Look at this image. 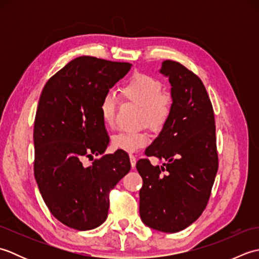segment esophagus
<instances>
[{"label":"esophagus","mask_w":259,"mask_h":259,"mask_svg":"<svg viewBox=\"0 0 259 259\" xmlns=\"http://www.w3.org/2000/svg\"><path fill=\"white\" fill-rule=\"evenodd\" d=\"M130 162H131V167L135 168L136 167V162H137V158L135 155H133V153H130Z\"/></svg>","instance_id":"esophagus-1"}]
</instances>
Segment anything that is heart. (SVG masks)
<instances>
[{"mask_svg":"<svg viewBox=\"0 0 259 259\" xmlns=\"http://www.w3.org/2000/svg\"><path fill=\"white\" fill-rule=\"evenodd\" d=\"M162 83L155 76L137 73L121 90L124 98L142 107V121L153 130L163 129L172 113V98L162 92ZM115 106L114 96L111 92L106 93L100 103V112L107 125H112L114 122ZM149 142L150 136L144 131H120L111 138V144L115 149L126 152L139 150Z\"/></svg>","mask_w":259,"mask_h":259,"instance_id":"obj_1","label":"heart"}]
</instances>
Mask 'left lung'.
Instances as JSON below:
<instances>
[{
	"instance_id": "1",
	"label": "left lung",
	"mask_w": 259,
	"mask_h": 259,
	"mask_svg": "<svg viewBox=\"0 0 259 259\" xmlns=\"http://www.w3.org/2000/svg\"><path fill=\"white\" fill-rule=\"evenodd\" d=\"M160 72L169 78L172 113L147 157L136 167L142 187L140 217L147 226L177 233L200 217L211 195L218 170L216 125L210 99L198 75L179 62L166 60Z\"/></svg>"
}]
</instances>
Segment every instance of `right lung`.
<instances>
[{
	"mask_svg": "<svg viewBox=\"0 0 259 259\" xmlns=\"http://www.w3.org/2000/svg\"><path fill=\"white\" fill-rule=\"evenodd\" d=\"M128 62L79 57L48 80L38 100L33 140L34 177L49 210L65 226L90 230L106 221L109 195L129 172L128 153L102 155L109 137L100 103L130 70Z\"/></svg>",
	"mask_w": 259,
	"mask_h": 259,
	"instance_id": "obj_1",
	"label": "right lung"
}]
</instances>
